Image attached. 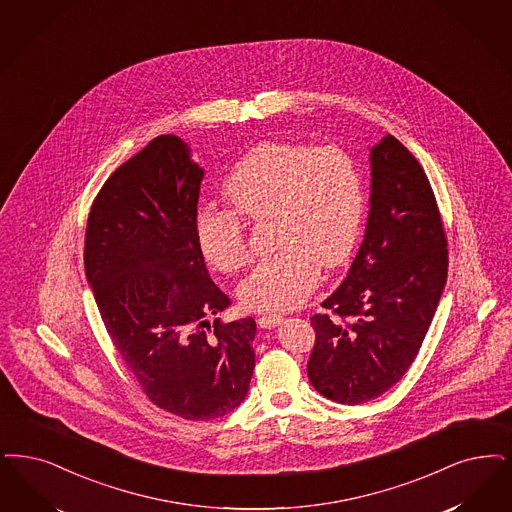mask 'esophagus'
<instances>
[{"mask_svg": "<svg viewBox=\"0 0 512 512\" xmlns=\"http://www.w3.org/2000/svg\"><path fill=\"white\" fill-rule=\"evenodd\" d=\"M282 320H284L282 314H265V316H259L257 324L263 329H270L274 328V326H278Z\"/></svg>", "mask_w": 512, "mask_h": 512, "instance_id": "34e87169", "label": "esophagus"}]
</instances>
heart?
I'll return each instance as SVG.
<instances>
[{
	"label": "heart",
	"instance_id": "1",
	"mask_svg": "<svg viewBox=\"0 0 512 512\" xmlns=\"http://www.w3.org/2000/svg\"><path fill=\"white\" fill-rule=\"evenodd\" d=\"M223 194L234 211L204 207L196 215V242L209 265L226 274L249 265L240 214L270 219L280 249L240 286V299L251 310L297 307L316 284L320 265L335 268L350 257L366 211L362 173L337 144H261L234 165Z\"/></svg>",
	"mask_w": 512,
	"mask_h": 512
}]
</instances>
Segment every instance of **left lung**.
<instances>
[{
    "instance_id": "8db88e82",
    "label": "left lung",
    "mask_w": 512,
    "mask_h": 512,
    "mask_svg": "<svg viewBox=\"0 0 512 512\" xmlns=\"http://www.w3.org/2000/svg\"><path fill=\"white\" fill-rule=\"evenodd\" d=\"M364 242L310 324L308 379L339 404H364L413 364L448 278V240L429 179L396 137L371 148Z\"/></svg>"
}]
</instances>
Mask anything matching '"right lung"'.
Returning <instances> with one entry per match:
<instances>
[{"label":"right lung","mask_w":512,"mask_h":512,"mask_svg":"<svg viewBox=\"0 0 512 512\" xmlns=\"http://www.w3.org/2000/svg\"><path fill=\"white\" fill-rule=\"evenodd\" d=\"M204 169L175 135L120 165L91 205L85 276L104 328L148 400L190 421L238 408L255 368V320L209 316L230 299L196 242Z\"/></svg>","instance_id":"obj_1"}]
</instances>
